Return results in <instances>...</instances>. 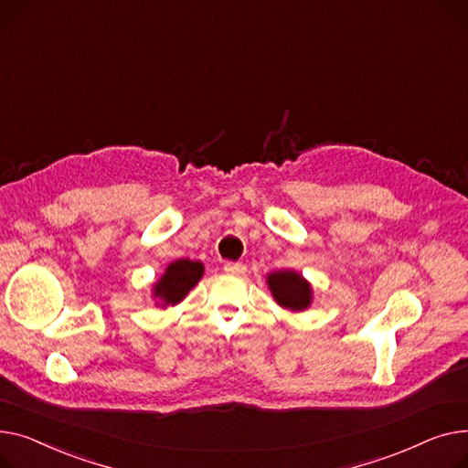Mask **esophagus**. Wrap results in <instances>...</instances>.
Segmentation results:
<instances>
[{
  "label": "esophagus",
  "instance_id": "1",
  "mask_svg": "<svg viewBox=\"0 0 468 468\" xmlns=\"http://www.w3.org/2000/svg\"><path fill=\"white\" fill-rule=\"evenodd\" d=\"M223 268H225V271H227V273H232V276H241V273H245V266H243L241 262L227 261Z\"/></svg>",
  "mask_w": 468,
  "mask_h": 468
}]
</instances>
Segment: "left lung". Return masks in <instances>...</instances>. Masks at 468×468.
<instances>
[{
  "label": "left lung",
  "instance_id": "1",
  "mask_svg": "<svg viewBox=\"0 0 468 468\" xmlns=\"http://www.w3.org/2000/svg\"><path fill=\"white\" fill-rule=\"evenodd\" d=\"M266 283L271 296L282 308L291 312H304L312 304V285L294 270H282L268 273Z\"/></svg>",
  "mask_w": 468,
  "mask_h": 468
}]
</instances>
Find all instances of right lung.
<instances>
[{"instance_id": "right-lung-1", "label": "right lung", "mask_w": 468, "mask_h": 468, "mask_svg": "<svg viewBox=\"0 0 468 468\" xmlns=\"http://www.w3.org/2000/svg\"><path fill=\"white\" fill-rule=\"evenodd\" d=\"M204 276V264L198 261L179 259L168 264L166 271L153 287V296L162 302V308L176 306L188 294V291L195 287Z\"/></svg>"}]
</instances>
